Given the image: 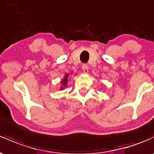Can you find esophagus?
Wrapping results in <instances>:
<instances>
[{
	"label": "esophagus",
	"mask_w": 154,
	"mask_h": 154,
	"mask_svg": "<svg viewBox=\"0 0 154 154\" xmlns=\"http://www.w3.org/2000/svg\"><path fill=\"white\" fill-rule=\"evenodd\" d=\"M82 69L84 73H88V66L87 64H83L82 66Z\"/></svg>",
	"instance_id": "34e87169"
}]
</instances>
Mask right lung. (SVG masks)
Here are the masks:
<instances>
[{"label":"right lung","instance_id":"obj_1","mask_svg":"<svg viewBox=\"0 0 154 154\" xmlns=\"http://www.w3.org/2000/svg\"><path fill=\"white\" fill-rule=\"evenodd\" d=\"M69 77V75H68V74H66V77H65L64 80L62 81V83L64 85H66V81H67V77Z\"/></svg>","mask_w":154,"mask_h":154}]
</instances>
